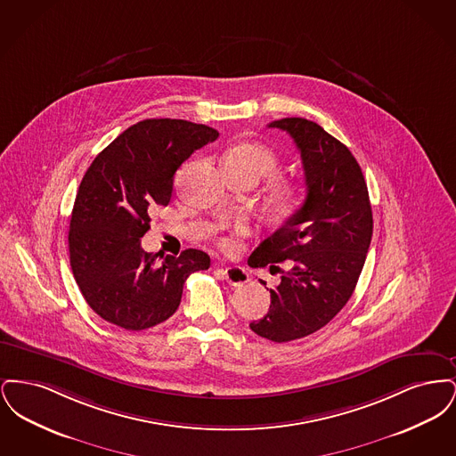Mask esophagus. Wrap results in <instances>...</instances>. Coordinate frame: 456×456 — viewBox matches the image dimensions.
I'll return each instance as SVG.
<instances>
[{
	"label": "esophagus",
	"mask_w": 456,
	"mask_h": 456,
	"mask_svg": "<svg viewBox=\"0 0 456 456\" xmlns=\"http://www.w3.org/2000/svg\"><path fill=\"white\" fill-rule=\"evenodd\" d=\"M220 272H222L224 279H225L227 282L231 283V285H234V287L242 285V283H246L248 281H249V275H248V272H246L242 266H229V268H220Z\"/></svg>",
	"instance_id": "obj_1"
}]
</instances>
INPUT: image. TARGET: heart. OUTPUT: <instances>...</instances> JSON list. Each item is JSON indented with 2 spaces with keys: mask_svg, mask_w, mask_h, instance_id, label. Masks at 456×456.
Segmentation results:
<instances>
[{
  "mask_svg": "<svg viewBox=\"0 0 456 456\" xmlns=\"http://www.w3.org/2000/svg\"><path fill=\"white\" fill-rule=\"evenodd\" d=\"M281 167V160L270 149L258 143H242L234 147L225 155V169L234 173L246 174L255 179H263L266 175L277 173ZM297 191L290 186H282L277 193V200L282 207H292L297 203ZM224 249H232L231 239H220L218 242Z\"/></svg>",
  "mask_w": 456,
  "mask_h": 456,
  "instance_id": "obj_1",
  "label": "heart"
}]
</instances>
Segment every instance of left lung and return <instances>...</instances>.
I'll use <instances>...</instances> for the list:
<instances>
[{
	"instance_id": "left-lung-1",
	"label": "left lung",
	"mask_w": 456,
	"mask_h": 456,
	"mask_svg": "<svg viewBox=\"0 0 456 456\" xmlns=\"http://www.w3.org/2000/svg\"><path fill=\"white\" fill-rule=\"evenodd\" d=\"M268 128L292 136L307 188L303 207L248 260L255 268L292 265L270 289L268 313L249 323L256 335L282 344L318 331L347 304L368 255L372 210L362 171L342 142L304 118H283Z\"/></svg>"
}]
</instances>
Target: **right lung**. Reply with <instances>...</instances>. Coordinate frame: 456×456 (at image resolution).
<instances>
[{
	"instance_id": "add662e5",
	"label": "right lung",
	"mask_w": 456,
	"mask_h": 456,
	"mask_svg": "<svg viewBox=\"0 0 456 456\" xmlns=\"http://www.w3.org/2000/svg\"><path fill=\"white\" fill-rule=\"evenodd\" d=\"M218 131L184 119H145L99 153L75 198L69 265L88 305L109 323L131 331L171 318L183 285L210 266L200 249L177 258L145 253L142 240L155 207H167L181 164L217 140Z\"/></svg>"
}]
</instances>
